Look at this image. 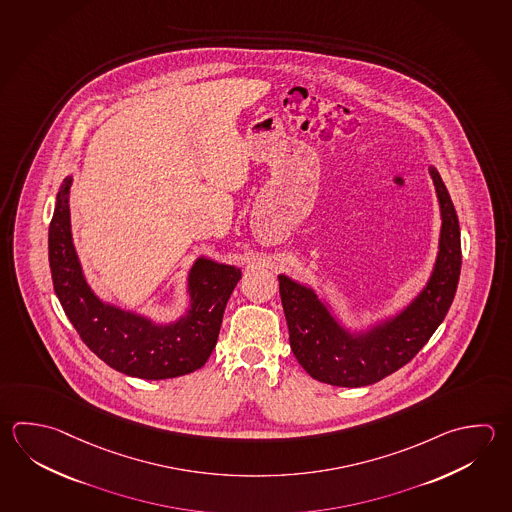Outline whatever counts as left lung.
<instances>
[{
    "mask_svg": "<svg viewBox=\"0 0 512 512\" xmlns=\"http://www.w3.org/2000/svg\"><path fill=\"white\" fill-rule=\"evenodd\" d=\"M429 174L442 215L438 255L424 290L395 317L366 331H351L315 291L279 275L291 351L315 380L338 387L375 384L413 360L445 319L462 268L460 224L442 177L433 166Z\"/></svg>",
    "mask_w": 512,
    "mask_h": 512,
    "instance_id": "8db88e82",
    "label": "left lung"
}]
</instances>
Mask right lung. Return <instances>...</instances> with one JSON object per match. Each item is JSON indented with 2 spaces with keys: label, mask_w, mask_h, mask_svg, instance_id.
Returning <instances> with one entry per match:
<instances>
[{
  "label": "right lung",
  "mask_w": 512,
  "mask_h": 512,
  "mask_svg": "<svg viewBox=\"0 0 512 512\" xmlns=\"http://www.w3.org/2000/svg\"><path fill=\"white\" fill-rule=\"evenodd\" d=\"M70 184L72 177H67L56 197L49 262L54 291L81 340L105 364L128 377L164 380L203 367L217 344L224 308L241 270L197 259L188 273L190 309L164 326L103 302L88 286L72 242Z\"/></svg>",
  "instance_id": "right-lung-1"
}]
</instances>
